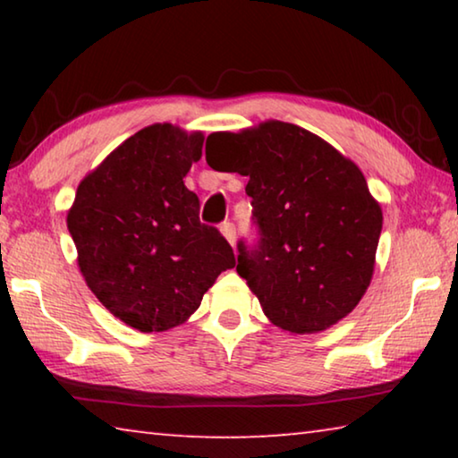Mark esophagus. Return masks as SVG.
<instances>
[{
  "label": "esophagus",
  "instance_id": "obj_1",
  "mask_svg": "<svg viewBox=\"0 0 458 458\" xmlns=\"http://www.w3.org/2000/svg\"><path fill=\"white\" fill-rule=\"evenodd\" d=\"M220 232H222V236L226 238L232 246L236 244V228H234V224H230V222H224L222 226H220Z\"/></svg>",
  "mask_w": 458,
  "mask_h": 458
}]
</instances>
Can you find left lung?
Listing matches in <instances>:
<instances>
[{
  "mask_svg": "<svg viewBox=\"0 0 458 458\" xmlns=\"http://www.w3.org/2000/svg\"><path fill=\"white\" fill-rule=\"evenodd\" d=\"M206 161L248 177L260 242L238 244L236 270L268 321L319 333L350 315L374 276L384 220L361 169L319 135L275 119L212 133Z\"/></svg>",
  "mask_w": 458,
  "mask_h": 458,
  "instance_id": "1",
  "label": "left lung"
}]
</instances>
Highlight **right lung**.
<instances>
[{"instance_id":"right-lung-1","label":"right lung","mask_w":458,"mask_h":458,"mask_svg":"<svg viewBox=\"0 0 458 458\" xmlns=\"http://www.w3.org/2000/svg\"><path fill=\"white\" fill-rule=\"evenodd\" d=\"M201 131L155 123L82 177L66 224L89 289L141 333L190 319L236 259L218 230L199 224L183 177L201 159Z\"/></svg>"}]
</instances>
